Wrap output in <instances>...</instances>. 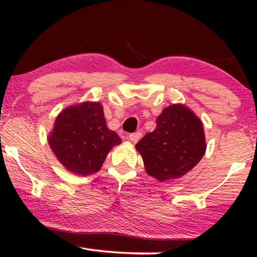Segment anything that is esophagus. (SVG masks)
Here are the masks:
<instances>
[{
  "instance_id": "1",
  "label": "esophagus",
  "mask_w": 257,
  "mask_h": 257,
  "mask_svg": "<svg viewBox=\"0 0 257 257\" xmlns=\"http://www.w3.org/2000/svg\"><path fill=\"white\" fill-rule=\"evenodd\" d=\"M141 137H143V133L141 132H137V133H132L131 135H129V140L132 141V143H138L139 140H140Z\"/></svg>"
}]
</instances>
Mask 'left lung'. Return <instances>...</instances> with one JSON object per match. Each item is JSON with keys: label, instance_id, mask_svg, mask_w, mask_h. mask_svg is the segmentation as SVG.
<instances>
[{"label": "left lung", "instance_id": "8db88e82", "mask_svg": "<svg viewBox=\"0 0 257 257\" xmlns=\"http://www.w3.org/2000/svg\"><path fill=\"white\" fill-rule=\"evenodd\" d=\"M156 123L155 131L135 145L146 173L161 182L181 178L205 153L202 120L185 105L174 104L162 111Z\"/></svg>", "mask_w": 257, "mask_h": 257}]
</instances>
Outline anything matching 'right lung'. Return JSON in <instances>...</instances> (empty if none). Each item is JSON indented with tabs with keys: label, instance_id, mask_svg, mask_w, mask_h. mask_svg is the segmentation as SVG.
Returning <instances> with one entry per match:
<instances>
[{
	"label": "right lung",
	"instance_id": "right-lung-1",
	"mask_svg": "<svg viewBox=\"0 0 257 257\" xmlns=\"http://www.w3.org/2000/svg\"><path fill=\"white\" fill-rule=\"evenodd\" d=\"M48 143L69 172L85 176L100 170L120 138L106 126L101 104L85 101L58 114Z\"/></svg>",
	"mask_w": 257,
	"mask_h": 257
}]
</instances>
